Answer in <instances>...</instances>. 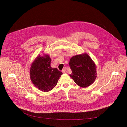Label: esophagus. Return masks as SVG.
I'll list each match as a JSON object with an SVG mask.
<instances>
[{"label": "esophagus", "instance_id": "esophagus-1", "mask_svg": "<svg viewBox=\"0 0 127 127\" xmlns=\"http://www.w3.org/2000/svg\"><path fill=\"white\" fill-rule=\"evenodd\" d=\"M65 71H66V68H65V67H64V69H63V70H62V72H63V73H64L65 72Z\"/></svg>", "mask_w": 127, "mask_h": 127}]
</instances>
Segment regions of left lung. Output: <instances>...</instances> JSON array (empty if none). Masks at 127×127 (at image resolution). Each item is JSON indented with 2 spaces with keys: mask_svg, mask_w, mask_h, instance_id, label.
<instances>
[{
  "mask_svg": "<svg viewBox=\"0 0 127 127\" xmlns=\"http://www.w3.org/2000/svg\"><path fill=\"white\" fill-rule=\"evenodd\" d=\"M69 65L72 72L69 76L79 86L86 88L94 83L97 77L96 67L89 55L73 56Z\"/></svg>",
  "mask_w": 127,
  "mask_h": 127,
  "instance_id": "8db88e82",
  "label": "left lung"
}]
</instances>
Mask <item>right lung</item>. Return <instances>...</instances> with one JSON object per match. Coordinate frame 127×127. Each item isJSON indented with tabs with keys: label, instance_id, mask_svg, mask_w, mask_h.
Listing matches in <instances>:
<instances>
[{
	"label": "right lung",
	"instance_id": "right-lung-1",
	"mask_svg": "<svg viewBox=\"0 0 127 127\" xmlns=\"http://www.w3.org/2000/svg\"><path fill=\"white\" fill-rule=\"evenodd\" d=\"M51 59L48 55H38L31 64L30 75L32 82L39 90L51 91L58 83L63 73L56 68H52Z\"/></svg>",
	"mask_w": 127,
	"mask_h": 127
}]
</instances>
